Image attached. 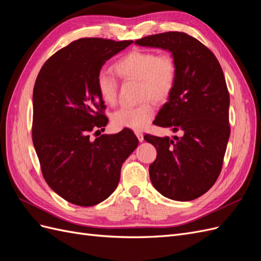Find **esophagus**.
<instances>
[{
  "mask_svg": "<svg viewBox=\"0 0 261 261\" xmlns=\"http://www.w3.org/2000/svg\"><path fill=\"white\" fill-rule=\"evenodd\" d=\"M136 136H137V138H138V140L140 141V143H143L144 141V135L141 133H139V132H136Z\"/></svg>",
  "mask_w": 261,
  "mask_h": 261,
  "instance_id": "34e87169",
  "label": "esophagus"
}]
</instances>
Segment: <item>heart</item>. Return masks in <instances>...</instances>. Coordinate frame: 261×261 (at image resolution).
<instances>
[{"label": "heart", "mask_w": 261, "mask_h": 261, "mask_svg": "<svg viewBox=\"0 0 261 261\" xmlns=\"http://www.w3.org/2000/svg\"><path fill=\"white\" fill-rule=\"evenodd\" d=\"M114 69L123 81H139L140 99L145 100L137 107H124L113 114L112 122L117 128L143 130L154 116L151 102H164L170 97L177 76L176 61L170 53L156 54L146 50H133L118 60ZM100 96L107 105L114 106L117 101L118 83L106 70L97 76Z\"/></svg>", "instance_id": "b5f03b06"}]
</instances>
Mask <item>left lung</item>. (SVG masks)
I'll return each instance as SVG.
<instances>
[{
  "mask_svg": "<svg viewBox=\"0 0 261 261\" xmlns=\"http://www.w3.org/2000/svg\"><path fill=\"white\" fill-rule=\"evenodd\" d=\"M135 43L169 50L177 65L174 88L153 123L181 136L144 137L156 149L150 179L167 198L194 200L216 183L230 137V94L223 70L206 45L185 33L151 35Z\"/></svg>",
  "mask_w": 261,
  "mask_h": 261,
  "instance_id": "1",
  "label": "left lung"
}]
</instances>
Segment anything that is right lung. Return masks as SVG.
Segmentation results:
<instances>
[{
  "instance_id": "1",
  "label": "right lung",
  "mask_w": 261,
  "mask_h": 261,
  "mask_svg": "<svg viewBox=\"0 0 261 261\" xmlns=\"http://www.w3.org/2000/svg\"><path fill=\"white\" fill-rule=\"evenodd\" d=\"M133 42L78 39L54 53L36 80L33 141L42 175L53 192L77 206L107 199L120 181L123 162L138 146L128 128L94 140L89 135L109 122L97 76Z\"/></svg>"
}]
</instances>
